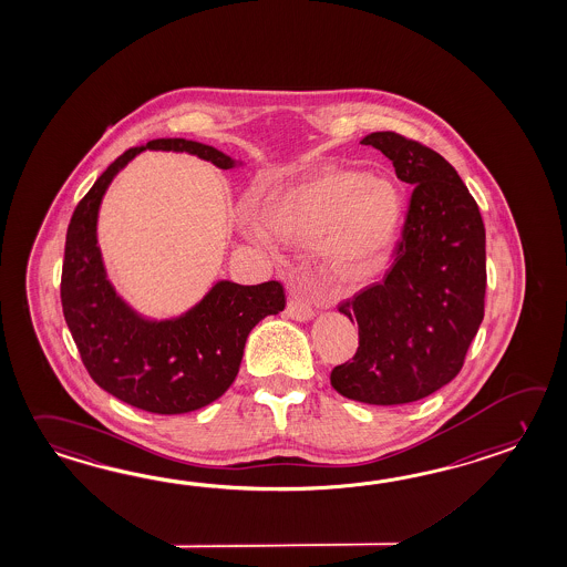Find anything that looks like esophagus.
Returning <instances> with one entry per match:
<instances>
[{
  "mask_svg": "<svg viewBox=\"0 0 567 567\" xmlns=\"http://www.w3.org/2000/svg\"><path fill=\"white\" fill-rule=\"evenodd\" d=\"M287 313H289L290 319L302 321V323L311 321L315 317L313 309L307 302H302L301 299H290L289 305H287Z\"/></svg>",
  "mask_w": 567,
  "mask_h": 567,
  "instance_id": "obj_1",
  "label": "esophagus"
}]
</instances>
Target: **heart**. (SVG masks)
Returning <instances> with one entry per match:
<instances>
[{"label":"heart","instance_id":"obj_1","mask_svg":"<svg viewBox=\"0 0 567 567\" xmlns=\"http://www.w3.org/2000/svg\"><path fill=\"white\" fill-rule=\"evenodd\" d=\"M262 219L266 231L282 244H321L329 277L358 285L389 265L403 231L404 205L389 178L331 168L275 190Z\"/></svg>","mask_w":567,"mask_h":567}]
</instances>
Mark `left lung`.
I'll return each mask as SVG.
<instances>
[{
    "label": "left lung",
    "instance_id": "obj_1",
    "mask_svg": "<svg viewBox=\"0 0 567 567\" xmlns=\"http://www.w3.org/2000/svg\"><path fill=\"white\" fill-rule=\"evenodd\" d=\"M374 146L413 187L403 239L380 285L341 305L358 321L360 348L336 365L331 386L365 404H406L457 377L484 319L486 231L478 205L452 164L394 132Z\"/></svg>",
    "mask_w": 567,
    "mask_h": 567
}]
</instances>
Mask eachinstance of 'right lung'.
Here are the masks:
<instances>
[{
	"mask_svg": "<svg viewBox=\"0 0 567 567\" xmlns=\"http://www.w3.org/2000/svg\"><path fill=\"white\" fill-rule=\"evenodd\" d=\"M144 151L187 152L224 171L244 166L226 152L185 138L152 140L124 152L71 217L61 301L81 360L103 391L148 413L183 415L231 386L250 331L287 301L277 280L244 287L221 278L187 311L156 319L115 290L97 246L101 202L117 173Z\"/></svg>",
	"mask_w": 567,
	"mask_h": 567,
	"instance_id": "right-lung-1",
	"label": "right lung"
}]
</instances>
